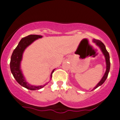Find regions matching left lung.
I'll return each instance as SVG.
<instances>
[{
  "instance_id": "8db88e82",
  "label": "left lung",
  "mask_w": 120,
  "mask_h": 120,
  "mask_svg": "<svg viewBox=\"0 0 120 120\" xmlns=\"http://www.w3.org/2000/svg\"><path fill=\"white\" fill-rule=\"evenodd\" d=\"M94 41L96 44L97 45H98V46L100 48L101 51H102L103 54H104V55H105V59H106V70L105 74V75H104V76H103L102 79H101V81L98 83V84L96 86V87H94V89L92 90H94V89L98 88V86H101V85H102L103 83L105 81V80H106L107 76H108V74H109V71H110V55H109L108 51H107L106 49V47L105 46L104 44L102 42H101L100 40H96V39H94Z\"/></svg>"
}]
</instances>
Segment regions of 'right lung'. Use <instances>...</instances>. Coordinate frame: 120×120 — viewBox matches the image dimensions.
<instances>
[{
	"label": "right lung",
	"instance_id": "obj_1",
	"mask_svg": "<svg viewBox=\"0 0 120 120\" xmlns=\"http://www.w3.org/2000/svg\"><path fill=\"white\" fill-rule=\"evenodd\" d=\"M41 38H42V36L38 35H29L26 37L22 38V40L20 41L16 48L14 50L11 56V60H10V70H11V72L14 78L15 79L16 81L20 85L30 90H39V89L44 87L46 85H44L43 86H36L29 84L25 81L20 70V62L22 61V54L26 47L31 44L33 41H34L37 39ZM54 71V70L51 72V78H52V74Z\"/></svg>",
	"mask_w": 120,
	"mask_h": 120
}]
</instances>
